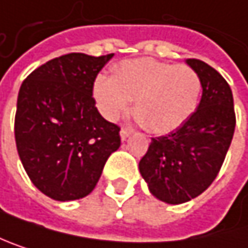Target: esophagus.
I'll return each mask as SVG.
<instances>
[{"instance_id":"obj_1","label":"esophagus","mask_w":248,"mask_h":248,"mask_svg":"<svg viewBox=\"0 0 248 248\" xmlns=\"http://www.w3.org/2000/svg\"><path fill=\"white\" fill-rule=\"evenodd\" d=\"M131 130H128V128H121V131H120V136H121V140L124 141V140H127L130 136H131Z\"/></svg>"}]
</instances>
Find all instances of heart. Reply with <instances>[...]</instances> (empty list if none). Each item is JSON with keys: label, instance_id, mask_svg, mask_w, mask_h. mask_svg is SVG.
Returning <instances> with one entry per match:
<instances>
[{"label": "heart", "instance_id": "1", "mask_svg": "<svg viewBox=\"0 0 248 248\" xmlns=\"http://www.w3.org/2000/svg\"><path fill=\"white\" fill-rule=\"evenodd\" d=\"M92 92L105 118L115 120L133 101L137 121L150 133L166 134L196 111L202 79L190 66L144 58L120 63L111 78L96 76Z\"/></svg>", "mask_w": 248, "mask_h": 248}]
</instances>
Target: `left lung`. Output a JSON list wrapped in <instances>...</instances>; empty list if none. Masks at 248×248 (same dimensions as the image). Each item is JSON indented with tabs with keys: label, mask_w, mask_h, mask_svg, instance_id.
<instances>
[{
	"label": "left lung",
	"mask_w": 248,
	"mask_h": 248,
	"mask_svg": "<svg viewBox=\"0 0 248 248\" xmlns=\"http://www.w3.org/2000/svg\"><path fill=\"white\" fill-rule=\"evenodd\" d=\"M186 63L202 79L201 102L184 125L152 139L139 163L150 192L173 205L196 198L214 182L235 128L234 99L227 80L202 61Z\"/></svg>",
	"instance_id": "obj_1"
}]
</instances>
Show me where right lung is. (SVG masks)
<instances>
[{
	"label": "right lung",
	"mask_w": 248,
	"mask_h": 248,
	"mask_svg": "<svg viewBox=\"0 0 248 248\" xmlns=\"http://www.w3.org/2000/svg\"><path fill=\"white\" fill-rule=\"evenodd\" d=\"M114 53H69L33 70L23 82L14 123L20 160L40 192L56 201L89 195L120 144L92 96L99 70Z\"/></svg>",
	"instance_id": "right-lung-1"
}]
</instances>
